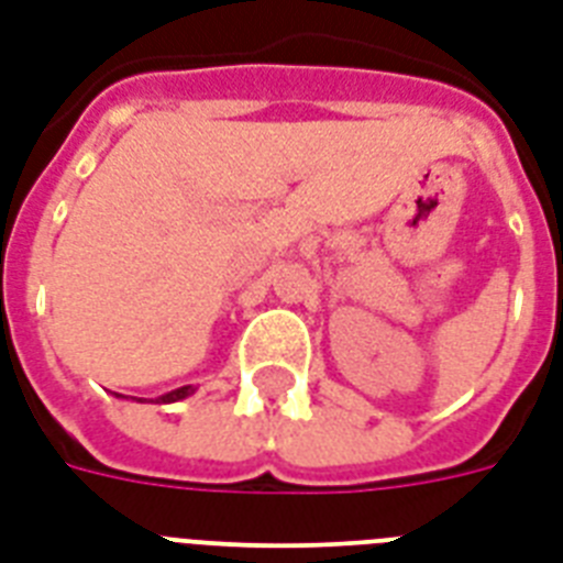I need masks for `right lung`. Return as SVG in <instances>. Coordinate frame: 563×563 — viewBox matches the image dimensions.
<instances>
[{"label": "right lung", "mask_w": 563, "mask_h": 563, "mask_svg": "<svg viewBox=\"0 0 563 563\" xmlns=\"http://www.w3.org/2000/svg\"><path fill=\"white\" fill-rule=\"evenodd\" d=\"M189 391H192V388H189V385H184V388H175V391H169V394H161V397H157V400H161V402H175V400H184V397H187Z\"/></svg>", "instance_id": "right-lung-1"}]
</instances>
